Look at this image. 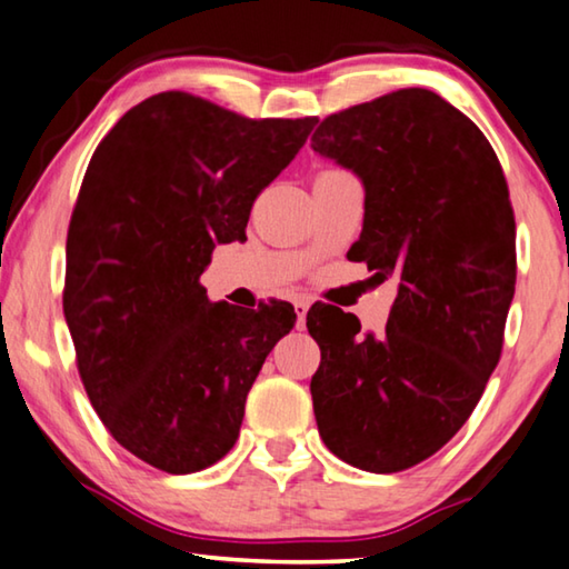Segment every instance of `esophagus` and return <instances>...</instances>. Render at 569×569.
Masks as SVG:
<instances>
[{
  "instance_id": "34e87169",
  "label": "esophagus",
  "mask_w": 569,
  "mask_h": 569,
  "mask_svg": "<svg viewBox=\"0 0 569 569\" xmlns=\"http://www.w3.org/2000/svg\"><path fill=\"white\" fill-rule=\"evenodd\" d=\"M292 305H295V315H297V320H300V325H305L307 310H310V302H307L305 297H297V300H295Z\"/></svg>"
}]
</instances>
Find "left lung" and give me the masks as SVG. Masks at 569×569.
<instances>
[{"instance_id":"8db88e82","label":"left lung","mask_w":569,"mask_h":569,"mask_svg":"<svg viewBox=\"0 0 569 569\" xmlns=\"http://www.w3.org/2000/svg\"><path fill=\"white\" fill-rule=\"evenodd\" d=\"M312 148L366 186L348 259L398 279L383 335L312 307L320 346L310 393L320 436L350 467L411 469L469 421L505 346L517 282V227L487 136L426 88L328 116Z\"/></svg>"}]
</instances>
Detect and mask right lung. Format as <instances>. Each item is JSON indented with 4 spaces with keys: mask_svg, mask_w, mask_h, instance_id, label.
<instances>
[{
    "mask_svg": "<svg viewBox=\"0 0 569 569\" xmlns=\"http://www.w3.org/2000/svg\"><path fill=\"white\" fill-rule=\"evenodd\" d=\"M318 118H244L181 90L130 108L92 153L68 229L62 310L110 436L166 473L239 439L251 383L292 330L290 302H209L217 244L247 239L254 199Z\"/></svg>",
    "mask_w": 569,
    "mask_h": 569,
    "instance_id": "add662e5",
    "label": "right lung"
}]
</instances>
